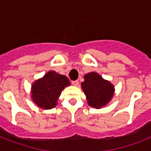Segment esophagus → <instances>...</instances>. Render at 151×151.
<instances>
[{"label": "esophagus", "instance_id": "34e87169", "mask_svg": "<svg viewBox=\"0 0 151 151\" xmlns=\"http://www.w3.org/2000/svg\"><path fill=\"white\" fill-rule=\"evenodd\" d=\"M71 83H72V85H74V86H78V80L72 81H71Z\"/></svg>", "mask_w": 151, "mask_h": 151}]
</instances>
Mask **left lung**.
Here are the masks:
<instances>
[{
  "mask_svg": "<svg viewBox=\"0 0 151 151\" xmlns=\"http://www.w3.org/2000/svg\"><path fill=\"white\" fill-rule=\"evenodd\" d=\"M81 88L87 97L88 103L95 108L105 106L114 95V86L97 73H88L84 77Z\"/></svg>",
  "mask_w": 151,
  "mask_h": 151,
  "instance_id": "8db88e82",
  "label": "left lung"
}]
</instances>
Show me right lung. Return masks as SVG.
<instances>
[{
  "instance_id": "obj_1",
  "label": "right lung",
  "mask_w": 151,
  "mask_h": 151,
  "mask_svg": "<svg viewBox=\"0 0 151 151\" xmlns=\"http://www.w3.org/2000/svg\"><path fill=\"white\" fill-rule=\"evenodd\" d=\"M70 85L66 76L49 71L32 85V99L39 107L52 109L64 88Z\"/></svg>"
}]
</instances>
